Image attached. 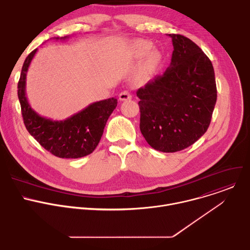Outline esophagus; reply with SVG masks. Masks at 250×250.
<instances>
[{
    "mask_svg": "<svg viewBox=\"0 0 250 250\" xmlns=\"http://www.w3.org/2000/svg\"><path fill=\"white\" fill-rule=\"evenodd\" d=\"M121 101H127L131 99V94L128 91H123L119 96Z\"/></svg>",
    "mask_w": 250,
    "mask_h": 250,
    "instance_id": "34e87169",
    "label": "esophagus"
}]
</instances>
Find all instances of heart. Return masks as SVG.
<instances>
[{
    "label": "heart",
    "mask_w": 250,
    "mask_h": 250,
    "mask_svg": "<svg viewBox=\"0 0 250 250\" xmlns=\"http://www.w3.org/2000/svg\"><path fill=\"white\" fill-rule=\"evenodd\" d=\"M136 49L138 51V53L141 55V56H146L147 54H149L150 50H151V47L149 44L147 43H137L136 44ZM160 61V56L158 53H153L150 57H149V60H148V64L150 67H155L156 65H158Z\"/></svg>",
    "instance_id": "heart-1"
}]
</instances>
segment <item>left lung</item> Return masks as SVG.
<instances>
[{"label": "left lung", "instance_id": "left-lung-1", "mask_svg": "<svg viewBox=\"0 0 250 250\" xmlns=\"http://www.w3.org/2000/svg\"><path fill=\"white\" fill-rule=\"evenodd\" d=\"M170 66L137 90L139 128L147 144L162 152L183 150L207 131L217 102L215 71L208 57L191 40L168 34Z\"/></svg>", "mask_w": 250, "mask_h": 250}]
</instances>
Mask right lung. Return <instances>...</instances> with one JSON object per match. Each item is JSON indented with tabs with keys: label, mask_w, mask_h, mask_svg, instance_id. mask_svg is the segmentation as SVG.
<instances>
[{
	"label": "right lung",
	"mask_w": 250,
	"mask_h": 250,
	"mask_svg": "<svg viewBox=\"0 0 250 250\" xmlns=\"http://www.w3.org/2000/svg\"><path fill=\"white\" fill-rule=\"evenodd\" d=\"M55 39L66 40L68 37ZM37 51L38 48L25 58L18 84L21 115L27 131L43 148L57 157L80 158L91 154L100 142L106 121L116 109L118 100L110 98L93 103L64 121L41 117L31 109L25 96L26 72Z\"/></svg>",
	"instance_id": "obj_1"
}]
</instances>
